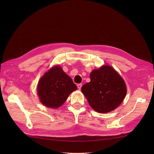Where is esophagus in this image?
I'll list each match as a JSON object with an SVG mask.
<instances>
[{"label": "esophagus", "mask_w": 154, "mask_h": 154, "mask_svg": "<svg viewBox=\"0 0 154 154\" xmlns=\"http://www.w3.org/2000/svg\"><path fill=\"white\" fill-rule=\"evenodd\" d=\"M77 87L78 88V89H81V88L82 87V83H79V84L77 85Z\"/></svg>", "instance_id": "1"}]
</instances>
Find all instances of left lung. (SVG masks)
I'll list each match as a JSON object with an SVG mask.
<instances>
[{
    "label": "left lung",
    "instance_id": "8db88e82",
    "mask_svg": "<svg viewBox=\"0 0 154 154\" xmlns=\"http://www.w3.org/2000/svg\"><path fill=\"white\" fill-rule=\"evenodd\" d=\"M91 82L82 87L90 106L99 113H107L117 108L127 94L123 79L108 65L94 69L90 74Z\"/></svg>",
    "mask_w": 154,
    "mask_h": 154
}]
</instances>
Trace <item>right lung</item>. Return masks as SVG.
<instances>
[{
  "label": "right lung",
  "instance_id": "obj_1",
  "mask_svg": "<svg viewBox=\"0 0 154 154\" xmlns=\"http://www.w3.org/2000/svg\"><path fill=\"white\" fill-rule=\"evenodd\" d=\"M77 89L72 79L64 72L62 67L54 66L42 77L37 86L40 102L49 108H58L71 93Z\"/></svg>",
  "mask_w": 154,
  "mask_h": 154
}]
</instances>
